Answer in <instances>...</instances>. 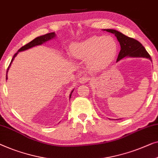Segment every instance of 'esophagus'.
Segmentation results:
<instances>
[{
    "label": "esophagus",
    "mask_w": 158,
    "mask_h": 158,
    "mask_svg": "<svg viewBox=\"0 0 158 158\" xmlns=\"http://www.w3.org/2000/svg\"><path fill=\"white\" fill-rule=\"evenodd\" d=\"M79 80H80V82H81V83H86L87 81H88L89 77L88 76H86V75H83V76L80 77Z\"/></svg>",
    "instance_id": "1"
}]
</instances>
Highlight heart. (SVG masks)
<instances>
[{"label": "heart", "mask_w": 158, "mask_h": 158, "mask_svg": "<svg viewBox=\"0 0 158 158\" xmlns=\"http://www.w3.org/2000/svg\"><path fill=\"white\" fill-rule=\"evenodd\" d=\"M117 50V43L113 37L95 35L73 45L70 51L74 58L81 60L88 59V62L91 68L100 69L113 60Z\"/></svg>", "instance_id": "obj_1"}]
</instances>
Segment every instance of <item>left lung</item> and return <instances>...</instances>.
Listing matches in <instances>:
<instances>
[{
  "label": "left lung",
  "instance_id": "8db88e82",
  "mask_svg": "<svg viewBox=\"0 0 158 158\" xmlns=\"http://www.w3.org/2000/svg\"><path fill=\"white\" fill-rule=\"evenodd\" d=\"M109 33H114L117 37V39L119 41L120 45V51L118 54L117 62L125 57L128 56L132 58H147L151 60V57L149 53L146 51L145 48L141 43L134 38L127 37L124 34L121 33L113 29H106L105 30Z\"/></svg>",
  "mask_w": 158,
  "mask_h": 158
}]
</instances>
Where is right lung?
<instances>
[{
  "label": "right lung",
  "mask_w": 158,
  "mask_h": 158,
  "mask_svg": "<svg viewBox=\"0 0 158 158\" xmlns=\"http://www.w3.org/2000/svg\"><path fill=\"white\" fill-rule=\"evenodd\" d=\"M54 37H56V34H55L54 32H52V33H47V34H45V35L39 36V37L35 38V39L33 40L32 41H31V42H30V43H27L26 45H23V47L20 48L19 50H18V52L25 51V50H27V49H29V48H32V47L35 46V45H38L43 44V43H45V42H46V41H48V40L52 39V38H53ZM18 52H16V53H15V54L14 55V56H13L12 60H11V62H10V65H9L8 69H7V73H8V69H9V68H10L11 63L13 62V59H14L15 57L17 56ZM7 77H7V75H6V79H7ZM72 93H73V91H72L71 93H70V97H71Z\"/></svg>",
  "instance_id": "right-lung-1"
}]
</instances>
